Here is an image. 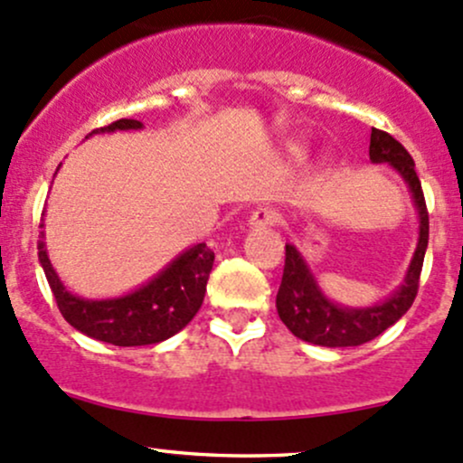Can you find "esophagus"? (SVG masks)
Returning <instances> with one entry per match:
<instances>
[{"instance_id":"esophagus-1","label":"esophagus","mask_w":463,"mask_h":463,"mask_svg":"<svg viewBox=\"0 0 463 463\" xmlns=\"http://www.w3.org/2000/svg\"><path fill=\"white\" fill-rule=\"evenodd\" d=\"M279 213L275 211V208L270 206H260L257 211L250 213V217H248V226L250 228H270V226H277L279 223Z\"/></svg>"}]
</instances>
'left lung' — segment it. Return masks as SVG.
Here are the masks:
<instances>
[{"label":"left lung","mask_w":463,"mask_h":463,"mask_svg":"<svg viewBox=\"0 0 463 463\" xmlns=\"http://www.w3.org/2000/svg\"><path fill=\"white\" fill-rule=\"evenodd\" d=\"M368 155L373 164H391L411 188L412 202L420 215V241H417V250L399 290L382 304L368 306V308H346L330 301L321 293L301 252L295 246L286 244V264L279 293H277V313L295 337L317 344V346L346 348L371 342L406 315L420 288V275L428 246V208L421 182L415 173V162L392 135L379 128H373Z\"/></svg>","instance_id":"1"}]
</instances>
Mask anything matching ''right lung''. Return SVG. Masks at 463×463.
I'll list each match as a JSON object with an SVG mask.
<instances>
[{
	"instance_id": "add662e5",
	"label": "right lung",
	"mask_w": 463,
	"mask_h": 463,
	"mask_svg": "<svg viewBox=\"0 0 463 463\" xmlns=\"http://www.w3.org/2000/svg\"><path fill=\"white\" fill-rule=\"evenodd\" d=\"M144 128L137 119H117L95 133ZM43 226V223H42ZM39 264L46 272L48 286L55 295L57 308L72 328L113 346H148L173 337L202 308L208 275L213 270L215 252L206 244H194L177 260L144 284L142 288L115 299H84L68 293L52 269L46 252L43 232L37 241Z\"/></svg>"
}]
</instances>
